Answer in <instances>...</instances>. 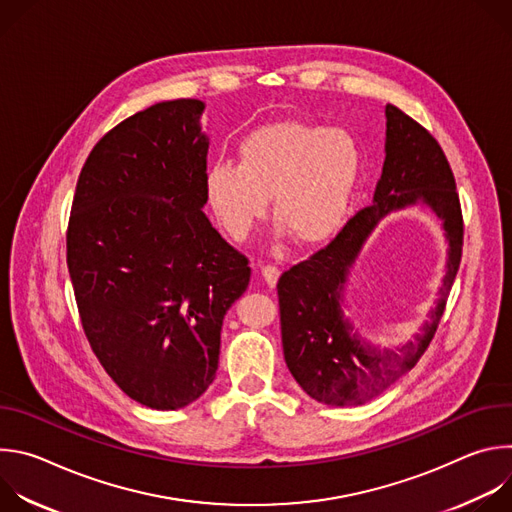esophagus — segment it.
I'll list each match as a JSON object with an SVG mask.
<instances>
[{"mask_svg":"<svg viewBox=\"0 0 512 512\" xmlns=\"http://www.w3.org/2000/svg\"><path fill=\"white\" fill-rule=\"evenodd\" d=\"M261 277L265 279V283H267L269 287H275V283H277V279H279V269L273 267V265H263V267H261Z\"/></svg>","mask_w":512,"mask_h":512,"instance_id":"1","label":"esophagus"}]
</instances>
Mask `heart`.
Here are the masks:
<instances>
[{
    "mask_svg": "<svg viewBox=\"0 0 512 512\" xmlns=\"http://www.w3.org/2000/svg\"><path fill=\"white\" fill-rule=\"evenodd\" d=\"M239 164L214 162L204 198L233 241H245L267 214L300 247H318L342 227L360 174L356 141L342 129L279 121L253 129L237 148Z\"/></svg>",
    "mask_w": 512,
    "mask_h": 512,
    "instance_id": "heart-1",
    "label": "heart"
}]
</instances>
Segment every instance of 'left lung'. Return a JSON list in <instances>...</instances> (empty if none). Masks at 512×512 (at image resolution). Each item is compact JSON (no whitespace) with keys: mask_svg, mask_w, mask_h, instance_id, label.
<instances>
[{"mask_svg":"<svg viewBox=\"0 0 512 512\" xmlns=\"http://www.w3.org/2000/svg\"><path fill=\"white\" fill-rule=\"evenodd\" d=\"M385 119V164L373 204L354 214L326 249L277 281L287 369L312 399L334 407L367 403L415 367L440 324L462 259L460 200L440 143L395 105H387ZM417 205L441 221L449 243L441 298L413 341L379 347L345 316L349 271L383 217Z\"/></svg>","mask_w":512,"mask_h":512,"instance_id":"1","label":"left lung"}]
</instances>
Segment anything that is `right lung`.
Here are the masks:
<instances>
[{
    "label": "right lung",
    "instance_id": "add662e5",
    "mask_svg": "<svg viewBox=\"0 0 512 512\" xmlns=\"http://www.w3.org/2000/svg\"><path fill=\"white\" fill-rule=\"evenodd\" d=\"M198 99L162 101L89 154L66 233L81 322L133 401L174 411L214 381L221 330L251 267L202 212L208 135Z\"/></svg>",
    "mask_w": 512,
    "mask_h": 512
}]
</instances>
